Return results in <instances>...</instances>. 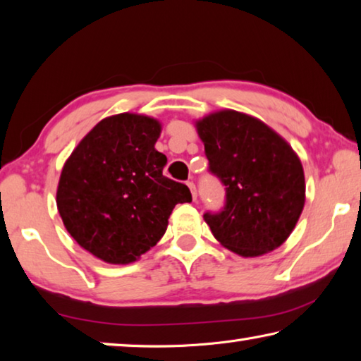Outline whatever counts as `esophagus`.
<instances>
[{
	"label": "esophagus",
	"mask_w": 361,
	"mask_h": 361,
	"mask_svg": "<svg viewBox=\"0 0 361 361\" xmlns=\"http://www.w3.org/2000/svg\"><path fill=\"white\" fill-rule=\"evenodd\" d=\"M186 185L189 186V189H191V194H192V199L195 200V199H197V191H195V185H194V181L191 180V181H188L186 183Z\"/></svg>",
	"instance_id": "obj_1"
}]
</instances>
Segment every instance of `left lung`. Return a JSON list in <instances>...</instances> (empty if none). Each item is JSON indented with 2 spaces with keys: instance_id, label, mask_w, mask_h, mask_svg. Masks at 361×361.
Returning <instances> with one entry per match:
<instances>
[{
  "instance_id": "8db88e82",
  "label": "left lung",
  "mask_w": 361,
  "mask_h": 361,
  "mask_svg": "<svg viewBox=\"0 0 361 361\" xmlns=\"http://www.w3.org/2000/svg\"><path fill=\"white\" fill-rule=\"evenodd\" d=\"M209 172L226 200L204 219L221 245L240 256L272 252L288 239L304 207V172L291 146L252 116L224 109L197 122Z\"/></svg>"
}]
</instances>
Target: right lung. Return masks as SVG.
<instances>
[{
    "mask_svg": "<svg viewBox=\"0 0 361 361\" xmlns=\"http://www.w3.org/2000/svg\"><path fill=\"white\" fill-rule=\"evenodd\" d=\"M161 124L122 113L100 121L65 162L57 207L70 235L97 258L129 264L161 240L176 204L191 202L183 183L162 175L154 145Z\"/></svg>",
    "mask_w": 361,
    "mask_h": 361,
    "instance_id": "add662e5",
    "label": "right lung"
}]
</instances>
